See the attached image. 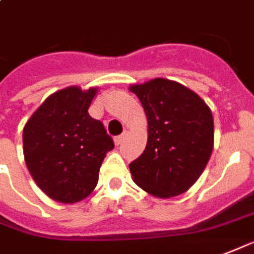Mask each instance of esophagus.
Here are the masks:
<instances>
[{"label":"esophagus","instance_id":"1","mask_svg":"<svg viewBox=\"0 0 254 254\" xmlns=\"http://www.w3.org/2000/svg\"><path fill=\"white\" fill-rule=\"evenodd\" d=\"M125 136H126V134H122V135H119V136H116V138H115V143H116V145H120V143L125 140Z\"/></svg>","mask_w":254,"mask_h":254}]
</instances>
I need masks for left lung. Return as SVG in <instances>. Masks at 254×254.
I'll return each instance as SVG.
<instances>
[{
	"label": "left lung",
	"instance_id": "8db88e82",
	"mask_svg": "<svg viewBox=\"0 0 254 254\" xmlns=\"http://www.w3.org/2000/svg\"><path fill=\"white\" fill-rule=\"evenodd\" d=\"M147 119V143L129 164L132 180L161 199L181 195L200 177L214 149V119L193 90L166 78L134 84Z\"/></svg>",
	"mask_w": 254,
	"mask_h": 254
}]
</instances>
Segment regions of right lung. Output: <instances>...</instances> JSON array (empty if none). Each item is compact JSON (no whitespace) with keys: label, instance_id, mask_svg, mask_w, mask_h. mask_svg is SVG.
<instances>
[{"label":"right lung","instance_id":"1","mask_svg":"<svg viewBox=\"0 0 254 254\" xmlns=\"http://www.w3.org/2000/svg\"><path fill=\"white\" fill-rule=\"evenodd\" d=\"M99 88L67 86L50 94L23 129L24 160L50 199L73 204L97 186L100 166L114 149L104 126L88 109Z\"/></svg>","mask_w":254,"mask_h":254}]
</instances>
